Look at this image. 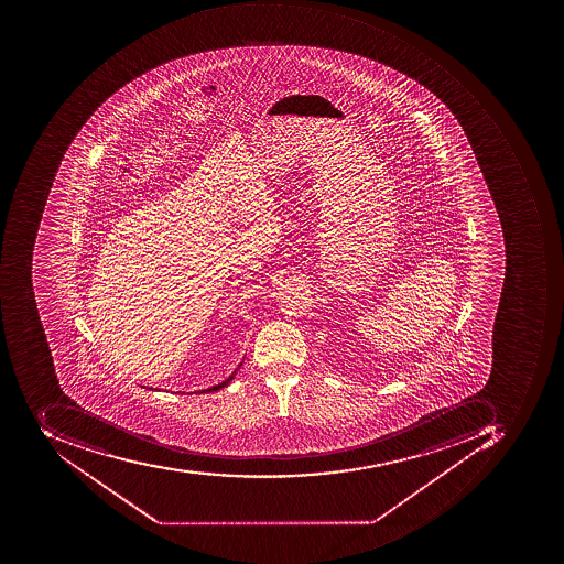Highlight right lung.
I'll return each mask as SVG.
<instances>
[{"label":"right lung","instance_id":"1","mask_svg":"<svg viewBox=\"0 0 564 564\" xmlns=\"http://www.w3.org/2000/svg\"><path fill=\"white\" fill-rule=\"evenodd\" d=\"M241 366L242 362L241 365L238 366V369H236V371H239V368H241ZM236 371L232 372V375H230L229 378H226V380H224L223 383L214 384V387L207 388V390H199L198 393H212V391H219L220 388L227 387V384H229L230 381H232V378H235ZM149 390H152V388H149Z\"/></svg>","mask_w":564,"mask_h":564}]
</instances>
